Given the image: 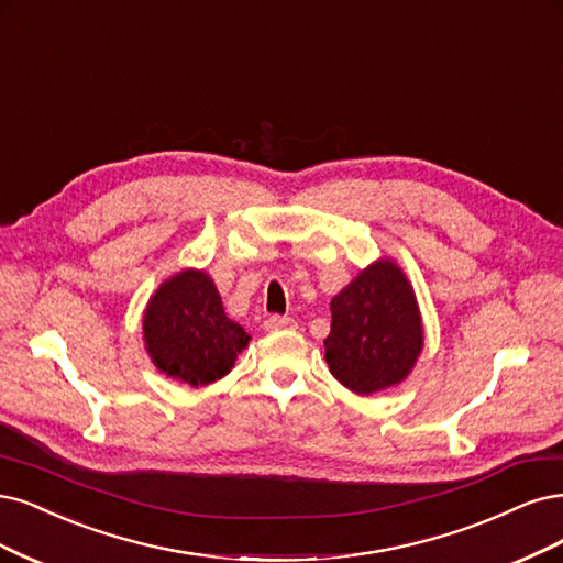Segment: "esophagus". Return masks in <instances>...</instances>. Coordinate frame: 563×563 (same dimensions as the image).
Listing matches in <instances>:
<instances>
[{
  "instance_id": "34e87169",
  "label": "esophagus",
  "mask_w": 563,
  "mask_h": 563,
  "mask_svg": "<svg viewBox=\"0 0 563 563\" xmlns=\"http://www.w3.org/2000/svg\"><path fill=\"white\" fill-rule=\"evenodd\" d=\"M265 331L275 333V331H286V328H296V321L290 317H279V314H273L269 319H265Z\"/></svg>"
}]
</instances>
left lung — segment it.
Instances as JSON below:
<instances>
[{
	"instance_id": "1",
	"label": "left lung",
	"mask_w": 563,
	"mask_h": 563,
	"mask_svg": "<svg viewBox=\"0 0 563 563\" xmlns=\"http://www.w3.org/2000/svg\"><path fill=\"white\" fill-rule=\"evenodd\" d=\"M325 363L349 391L371 396L400 384L423 346L415 290L394 261L367 265L331 300Z\"/></svg>"
}]
</instances>
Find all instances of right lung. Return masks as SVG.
Segmentation results:
<instances>
[{
	"mask_svg": "<svg viewBox=\"0 0 563 563\" xmlns=\"http://www.w3.org/2000/svg\"><path fill=\"white\" fill-rule=\"evenodd\" d=\"M144 342L161 373L205 386L230 373L249 335L225 317L219 290L207 273L181 269L151 296L144 312Z\"/></svg>",
	"mask_w": 563,
	"mask_h": 563,
	"instance_id": "1",
	"label": "right lung"
}]
</instances>
